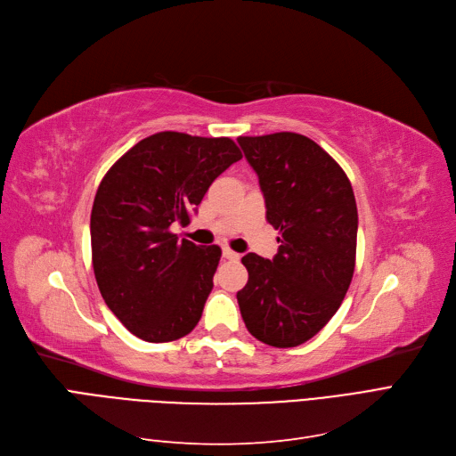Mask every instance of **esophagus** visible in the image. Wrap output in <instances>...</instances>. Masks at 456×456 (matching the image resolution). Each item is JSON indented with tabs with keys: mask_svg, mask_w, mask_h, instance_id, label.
Wrapping results in <instances>:
<instances>
[{
	"mask_svg": "<svg viewBox=\"0 0 456 456\" xmlns=\"http://www.w3.org/2000/svg\"><path fill=\"white\" fill-rule=\"evenodd\" d=\"M224 257L229 259V261H239L240 256L237 254V251H232L231 248H224Z\"/></svg>",
	"mask_w": 456,
	"mask_h": 456,
	"instance_id": "esophagus-1",
	"label": "esophagus"
}]
</instances>
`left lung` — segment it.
<instances>
[{
  "mask_svg": "<svg viewBox=\"0 0 456 456\" xmlns=\"http://www.w3.org/2000/svg\"><path fill=\"white\" fill-rule=\"evenodd\" d=\"M259 176L266 219L280 231L274 259L242 257L237 293L246 329L273 347H297L340 308L355 271L357 202L327 151L298 133L237 139Z\"/></svg>",
  "mask_w": 456,
  "mask_h": 456,
  "instance_id": "8db88e82",
  "label": "left lung"
}]
</instances>
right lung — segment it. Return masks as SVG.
I'll use <instances>...</instances> for the list:
<instances>
[{"label": "right lung", "mask_w": 456, "mask_h": 456, "mask_svg": "<svg viewBox=\"0 0 456 456\" xmlns=\"http://www.w3.org/2000/svg\"><path fill=\"white\" fill-rule=\"evenodd\" d=\"M242 159L227 137L161 131L142 139L101 180L92 208V263L101 297L144 342L190 334L214 288L222 249L178 240L212 182Z\"/></svg>", "instance_id": "1"}]
</instances>
